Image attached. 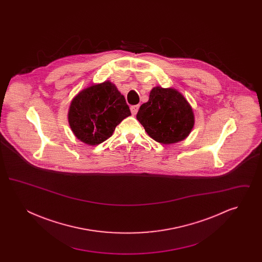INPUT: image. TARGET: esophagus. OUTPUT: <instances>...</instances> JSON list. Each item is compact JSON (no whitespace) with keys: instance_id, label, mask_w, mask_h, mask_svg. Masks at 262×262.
Returning a JSON list of instances; mask_svg holds the SVG:
<instances>
[{"instance_id":"esophagus-1","label":"esophagus","mask_w":262,"mask_h":262,"mask_svg":"<svg viewBox=\"0 0 262 262\" xmlns=\"http://www.w3.org/2000/svg\"><path fill=\"white\" fill-rule=\"evenodd\" d=\"M138 109H139V105H134V106H130V112H132L133 115H137Z\"/></svg>"}]
</instances>
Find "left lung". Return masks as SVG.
<instances>
[{"label":"left lung","instance_id":"1","mask_svg":"<svg viewBox=\"0 0 262 262\" xmlns=\"http://www.w3.org/2000/svg\"><path fill=\"white\" fill-rule=\"evenodd\" d=\"M137 119L157 142L172 144L184 140L194 125V115L187 99L174 88L156 86L143 103Z\"/></svg>","mask_w":262,"mask_h":262}]
</instances>
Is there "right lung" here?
Wrapping results in <instances>:
<instances>
[{
    "mask_svg": "<svg viewBox=\"0 0 262 262\" xmlns=\"http://www.w3.org/2000/svg\"><path fill=\"white\" fill-rule=\"evenodd\" d=\"M68 116L75 137L89 145H97L112 136L130 111L115 84L105 81L80 91L72 101Z\"/></svg>",
    "mask_w": 262,
    "mask_h": 262,
    "instance_id": "1",
    "label": "right lung"
}]
</instances>
